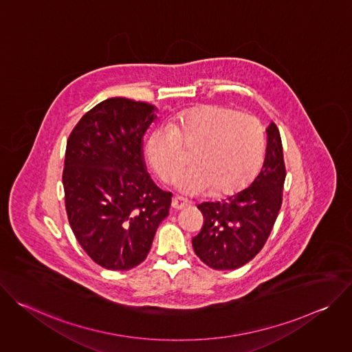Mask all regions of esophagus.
<instances>
[{
	"label": "esophagus",
	"mask_w": 352,
	"mask_h": 352,
	"mask_svg": "<svg viewBox=\"0 0 352 352\" xmlns=\"http://www.w3.org/2000/svg\"><path fill=\"white\" fill-rule=\"evenodd\" d=\"M190 205H192V202H189L188 199H185V197H182V196L174 197V199H173V204H171L173 209H175V210L185 209V208H188V206H190Z\"/></svg>",
	"instance_id": "34e87169"
}]
</instances>
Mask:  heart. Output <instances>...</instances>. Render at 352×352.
<instances>
[{"instance_id":"1","label":"heart","mask_w":352,"mask_h":352,"mask_svg":"<svg viewBox=\"0 0 352 352\" xmlns=\"http://www.w3.org/2000/svg\"><path fill=\"white\" fill-rule=\"evenodd\" d=\"M182 148L193 150V167L179 177L178 188L190 195L216 188L217 193L227 195L256 177L266 140L252 116L210 104L184 111L148 136V163L164 182H173L182 170Z\"/></svg>"}]
</instances>
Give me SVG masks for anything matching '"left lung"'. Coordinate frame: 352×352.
Returning <instances> with one entry per match:
<instances>
[{"label":"left lung","instance_id":"obj_1","mask_svg":"<svg viewBox=\"0 0 352 352\" xmlns=\"http://www.w3.org/2000/svg\"><path fill=\"white\" fill-rule=\"evenodd\" d=\"M266 132V156L254 182L221 202L197 205L205 223L192 238V246L199 259L214 270H234L252 261L278 216L285 181L283 143L274 122Z\"/></svg>","mask_w":352,"mask_h":352}]
</instances>
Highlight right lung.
<instances>
[{
	"mask_svg": "<svg viewBox=\"0 0 352 352\" xmlns=\"http://www.w3.org/2000/svg\"><path fill=\"white\" fill-rule=\"evenodd\" d=\"M155 110L125 97L107 98L79 120L67 142L68 221L89 258L107 270L142 263L168 216L173 193L150 178L142 155Z\"/></svg>",
	"mask_w": 352,
	"mask_h": 352,
	"instance_id": "right-lung-1",
	"label": "right lung"
}]
</instances>
